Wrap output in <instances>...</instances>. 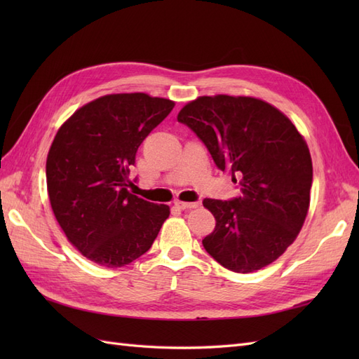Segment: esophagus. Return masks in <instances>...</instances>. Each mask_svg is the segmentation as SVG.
I'll use <instances>...</instances> for the list:
<instances>
[{
    "label": "esophagus",
    "mask_w": 359,
    "mask_h": 359,
    "mask_svg": "<svg viewBox=\"0 0 359 359\" xmlns=\"http://www.w3.org/2000/svg\"><path fill=\"white\" fill-rule=\"evenodd\" d=\"M199 202H177L175 206L180 210H190V208H196Z\"/></svg>",
    "instance_id": "1"
}]
</instances>
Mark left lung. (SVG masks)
<instances>
[{
    "mask_svg": "<svg viewBox=\"0 0 359 359\" xmlns=\"http://www.w3.org/2000/svg\"><path fill=\"white\" fill-rule=\"evenodd\" d=\"M178 121L241 190L231 201L203 199L215 219L203 248L233 273L273 264L307 217L313 165L306 140L285 114L255 97L203 95L182 107Z\"/></svg>",
    "mask_w": 359,
    "mask_h": 359,
    "instance_id": "left-lung-1",
    "label": "left lung"
}]
</instances>
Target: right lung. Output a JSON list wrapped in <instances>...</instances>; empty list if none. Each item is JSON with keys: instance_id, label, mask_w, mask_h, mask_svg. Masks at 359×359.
<instances>
[{"instance_id": "add662e5", "label": "right lung", "mask_w": 359, "mask_h": 359, "mask_svg": "<svg viewBox=\"0 0 359 359\" xmlns=\"http://www.w3.org/2000/svg\"><path fill=\"white\" fill-rule=\"evenodd\" d=\"M173 106L145 93L103 95L76 111L53 139L46 160L52 211L67 240L93 262H133L169 217L168 205L128 191V175L137 148Z\"/></svg>"}]
</instances>
